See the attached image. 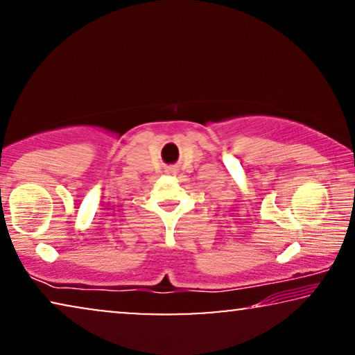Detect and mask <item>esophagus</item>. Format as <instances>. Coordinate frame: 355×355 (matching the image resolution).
Returning <instances> with one entry per match:
<instances>
[{
	"instance_id": "1",
	"label": "esophagus",
	"mask_w": 355,
	"mask_h": 355,
	"mask_svg": "<svg viewBox=\"0 0 355 355\" xmlns=\"http://www.w3.org/2000/svg\"><path fill=\"white\" fill-rule=\"evenodd\" d=\"M168 173H176V168H168Z\"/></svg>"
}]
</instances>
